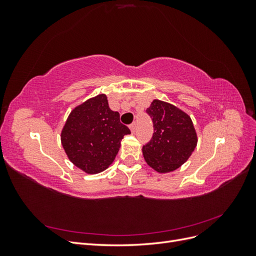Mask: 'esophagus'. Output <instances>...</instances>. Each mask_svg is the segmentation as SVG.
I'll return each instance as SVG.
<instances>
[{
	"mask_svg": "<svg viewBox=\"0 0 256 256\" xmlns=\"http://www.w3.org/2000/svg\"><path fill=\"white\" fill-rule=\"evenodd\" d=\"M129 128H130V130H131V132L134 134L136 128V122H132V124H131V125L129 126Z\"/></svg>",
	"mask_w": 256,
	"mask_h": 256,
	"instance_id": "34e87169",
	"label": "esophagus"
}]
</instances>
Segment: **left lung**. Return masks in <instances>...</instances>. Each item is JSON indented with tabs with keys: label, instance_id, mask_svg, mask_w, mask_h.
Returning <instances> with one entry per match:
<instances>
[{
	"label": "left lung",
	"instance_id": "left-lung-1",
	"mask_svg": "<svg viewBox=\"0 0 256 256\" xmlns=\"http://www.w3.org/2000/svg\"><path fill=\"white\" fill-rule=\"evenodd\" d=\"M146 113L152 120L154 134L143 146V157L158 173L173 172L189 159L198 144L193 122L187 113L158 99Z\"/></svg>",
	"mask_w": 256,
	"mask_h": 256
}]
</instances>
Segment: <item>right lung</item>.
<instances>
[{"mask_svg":"<svg viewBox=\"0 0 256 256\" xmlns=\"http://www.w3.org/2000/svg\"><path fill=\"white\" fill-rule=\"evenodd\" d=\"M130 130L120 113L109 108L104 94L88 99L69 114L60 134L62 145L72 164L88 174L104 171L118 154Z\"/></svg>","mask_w":256,"mask_h":256,"instance_id":"add662e5","label":"right lung"}]
</instances>
